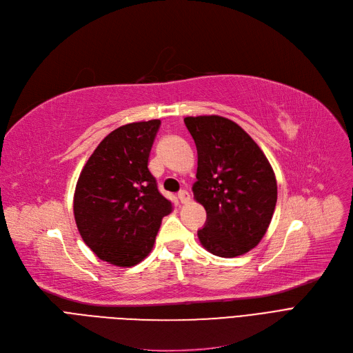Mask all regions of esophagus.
Returning <instances> with one entry per match:
<instances>
[{
  "mask_svg": "<svg viewBox=\"0 0 353 353\" xmlns=\"http://www.w3.org/2000/svg\"><path fill=\"white\" fill-rule=\"evenodd\" d=\"M179 200H180L181 205H188V203H190V194H189V192L181 190V192L179 193Z\"/></svg>",
  "mask_w": 353,
  "mask_h": 353,
  "instance_id": "1",
  "label": "esophagus"
}]
</instances>
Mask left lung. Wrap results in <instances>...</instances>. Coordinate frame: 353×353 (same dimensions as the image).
<instances>
[{"instance_id":"8db88e82","label":"left lung","mask_w":353,"mask_h":353,"mask_svg":"<svg viewBox=\"0 0 353 353\" xmlns=\"http://www.w3.org/2000/svg\"><path fill=\"white\" fill-rule=\"evenodd\" d=\"M197 147L194 200L208 223L201 246L220 257L242 256L266 234L277 200V183L262 148L234 121L221 116L184 119Z\"/></svg>"}]
</instances>
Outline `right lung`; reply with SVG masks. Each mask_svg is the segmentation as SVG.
<instances>
[{"instance_id": "1", "label": "right lung", "mask_w": 353, "mask_h": 353, "mask_svg": "<svg viewBox=\"0 0 353 353\" xmlns=\"http://www.w3.org/2000/svg\"><path fill=\"white\" fill-rule=\"evenodd\" d=\"M160 120L128 123L105 136L84 164L74 192V219L101 261L132 268L148 256L173 205L148 170Z\"/></svg>"}]
</instances>
